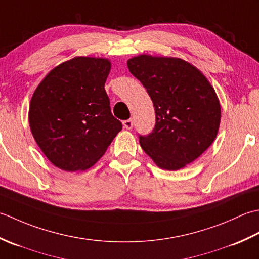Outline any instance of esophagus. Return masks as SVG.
Wrapping results in <instances>:
<instances>
[{"instance_id":"obj_1","label":"esophagus","mask_w":259,"mask_h":259,"mask_svg":"<svg viewBox=\"0 0 259 259\" xmlns=\"http://www.w3.org/2000/svg\"><path fill=\"white\" fill-rule=\"evenodd\" d=\"M133 119H126V120H124L123 122V125H124V127L125 128H127V130H131V128H133Z\"/></svg>"}]
</instances>
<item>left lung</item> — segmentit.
<instances>
[{
  "instance_id": "obj_1",
  "label": "left lung",
  "mask_w": 259,
  "mask_h": 259,
  "mask_svg": "<svg viewBox=\"0 0 259 259\" xmlns=\"http://www.w3.org/2000/svg\"><path fill=\"white\" fill-rule=\"evenodd\" d=\"M155 110L152 133L139 135L142 149L164 170L193 162L217 136L221 109L214 89L196 67L179 58L142 55L127 61Z\"/></svg>"
}]
</instances>
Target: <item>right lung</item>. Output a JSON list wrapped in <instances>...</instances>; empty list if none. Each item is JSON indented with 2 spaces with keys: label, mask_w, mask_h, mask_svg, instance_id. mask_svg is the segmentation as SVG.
I'll return each instance as SVG.
<instances>
[{
  "label": "right lung",
  "mask_w": 259,
  "mask_h": 259,
  "mask_svg": "<svg viewBox=\"0 0 259 259\" xmlns=\"http://www.w3.org/2000/svg\"><path fill=\"white\" fill-rule=\"evenodd\" d=\"M107 59L76 57L52 69L31 99V132L48 160L68 172L93 166L123 125L110 112Z\"/></svg>",
  "instance_id": "add662e5"
}]
</instances>
